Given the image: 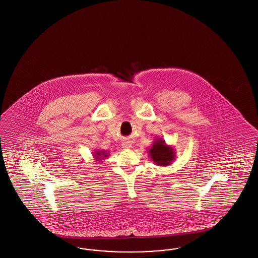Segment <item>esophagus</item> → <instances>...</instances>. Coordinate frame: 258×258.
<instances>
[{
  "instance_id": "1",
  "label": "esophagus",
  "mask_w": 258,
  "mask_h": 258,
  "mask_svg": "<svg viewBox=\"0 0 258 258\" xmlns=\"http://www.w3.org/2000/svg\"><path fill=\"white\" fill-rule=\"evenodd\" d=\"M122 146L124 149H130V148H132V143H131V141H123V144H122Z\"/></svg>"
}]
</instances>
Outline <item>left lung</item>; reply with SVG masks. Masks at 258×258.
<instances>
[{
	"instance_id": "left-lung-1",
	"label": "left lung",
	"mask_w": 258,
	"mask_h": 258,
	"mask_svg": "<svg viewBox=\"0 0 258 258\" xmlns=\"http://www.w3.org/2000/svg\"><path fill=\"white\" fill-rule=\"evenodd\" d=\"M149 156L159 166H166L173 162L175 159V151L173 148L165 144L163 139L158 138L149 149Z\"/></svg>"
}]
</instances>
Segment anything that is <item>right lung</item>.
<instances>
[{
	"mask_svg": "<svg viewBox=\"0 0 258 258\" xmlns=\"http://www.w3.org/2000/svg\"><path fill=\"white\" fill-rule=\"evenodd\" d=\"M94 157L96 160L101 161L100 160L106 159V157H108V153H106L105 151H96L94 153Z\"/></svg>",
	"mask_w": 258,
	"mask_h": 258,
	"instance_id": "1",
	"label": "right lung"
}]
</instances>
